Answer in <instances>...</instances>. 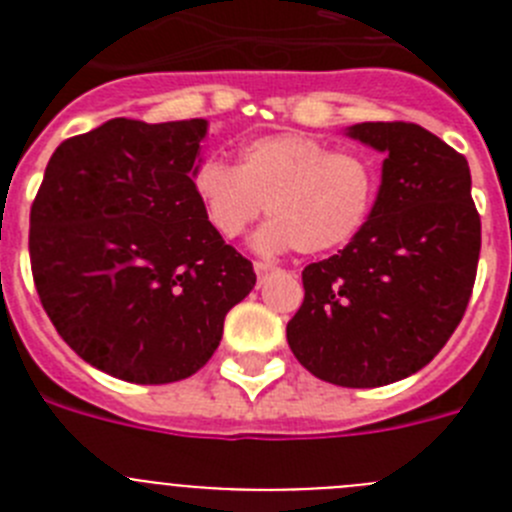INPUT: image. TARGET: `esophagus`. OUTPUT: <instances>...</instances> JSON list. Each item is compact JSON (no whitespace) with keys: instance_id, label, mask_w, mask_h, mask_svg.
I'll return each mask as SVG.
<instances>
[{"instance_id":"esophagus-1","label":"esophagus","mask_w":512,"mask_h":512,"mask_svg":"<svg viewBox=\"0 0 512 512\" xmlns=\"http://www.w3.org/2000/svg\"><path fill=\"white\" fill-rule=\"evenodd\" d=\"M253 269H256V274H259V279H264L266 274H271V271H277L271 264H266V261H256V264H253Z\"/></svg>"}]
</instances>
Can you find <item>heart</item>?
<instances>
[{
    "mask_svg": "<svg viewBox=\"0 0 512 512\" xmlns=\"http://www.w3.org/2000/svg\"><path fill=\"white\" fill-rule=\"evenodd\" d=\"M192 187L212 228L238 238L264 212L253 235L264 253H325L361 230L377 197V171L359 153H336L310 135H264L241 148L238 166L205 158Z\"/></svg>",
    "mask_w": 512,
    "mask_h": 512,
    "instance_id": "b5f03b06",
    "label": "heart"
}]
</instances>
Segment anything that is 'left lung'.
<instances>
[{"mask_svg":"<svg viewBox=\"0 0 512 512\" xmlns=\"http://www.w3.org/2000/svg\"><path fill=\"white\" fill-rule=\"evenodd\" d=\"M343 133L384 153L359 233L305 266V302L287 341L307 372L338 387H382L420 372L464 318L482 225L467 158L413 122Z\"/></svg>","mask_w":512,"mask_h":512,"instance_id":"left-lung-1","label":"left lung"}]
</instances>
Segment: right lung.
Returning a JSON list of instances; mask_svg holds the SVG:
<instances>
[{
	"instance_id": "1",
	"label": "right lung",
	"mask_w": 512,
	"mask_h": 512,
	"mask_svg": "<svg viewBox=\"0 0 512 512\" xmlns=\"http://www.w3.org/2000/svg\"><path fill=\"white\" fill-rule=\"evenodd\" d=\"M207 120H107L63 140L30 210V264L58 336L110 377L169 384L210 361L256 284L192 187Z\"/></svg>"
}]
</instances>
